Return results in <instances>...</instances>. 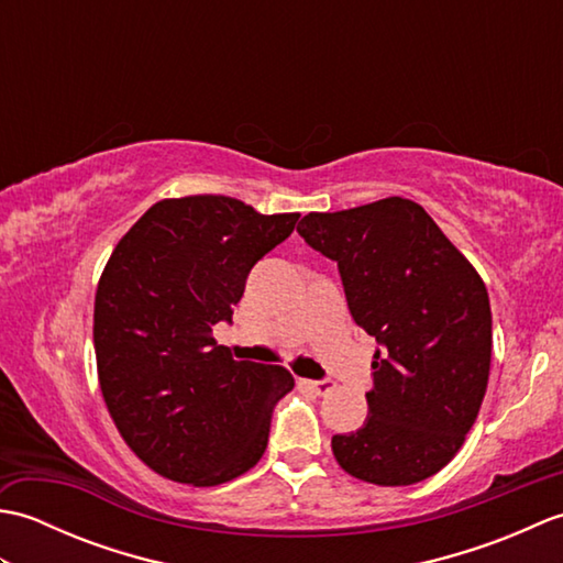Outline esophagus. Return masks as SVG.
Returning a JSON list of instances; mask_svg holds the SVG:
<instances>
[{
  "instance_id": "1",
  "label": "esophagus",
  "mask_w": 563,
  "mask_h": 563,
  "mask_svg": "<svg viewBox=\"0 0 563 563\" xmlns=\"http://www.w3.org/2000/svg\"><path fill=\"white\" fill-rule=\"evenodd\" d=\"M302 385L307 387V389H312V391H317V394H329L333 387V379L331 377H324V379H300Z\"/></svg>"
}]
</instances>
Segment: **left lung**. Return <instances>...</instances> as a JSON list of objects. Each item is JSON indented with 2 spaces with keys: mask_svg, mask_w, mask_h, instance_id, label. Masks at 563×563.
Here are the masks:
<instances>
[{
  "mask_svg": "<svg viewBox=\"0 0 563 563\" xmlns=\"http://www.w3.org/2000/svg\"><path fill=\"white\" fill-rule=\"evenodd\" d=\"M305 242L336 261L357 327L375 336L367 418L331 438L355 479L409 486L460 452L479 416L492 367L486 285L413 200L385 198L309 212Z\"/></svg>",
  "mask_w": 563,
  "mask_h": 563,
  "instance_id": "1",
  "label": "left lung"
}]
</instances>
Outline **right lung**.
<instances>
[{"instance_id":"add662e5","label":"right lung","mask_w":563,"mask_h":563,"mask_svg":"<svg viewBox=\"0 0 563 563\" xmlns=\"http://www.w3.org/2000/svg\"><path fill=\"white\" fill-rule=\"evenodd\" d=\"M297 218L230 196L159 200L106 263L93 302L101 391L130 450L166 479L218 486L266 452L273 409L295 379L234 361L212 327L232 324L251 268Z\"/></svg>"}]
</instances>
